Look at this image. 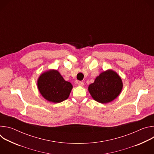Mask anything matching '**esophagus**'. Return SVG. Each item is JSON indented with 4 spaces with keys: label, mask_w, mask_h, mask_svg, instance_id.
<instances>
[{
    "label": "esophagus",
    "mask_w": 154,
    "mask_h": 154,
    "mask_svg": "<svg viewBox=\"0 0 154 154\" xmlns=\"http://www.w3.org/2000/svg\"><path fill=\"white\" fill-rule=\"evenodd\" d=\"M78 85L80 86H84V83L83 82H81V81H79L78 82Z\"/></svg>",
    "instance_id": "esophagus-1"
}]
</instances>
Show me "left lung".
<instances>
[{"instance_id":"left-lung-1","label":"left lung","mask_w":154,"mask_h":154,"mask_svg":"<svg viewBox=\"0 0 154 154\" xmlns=\"http://www.w3.org/2000/svg\"><path fill=\"white\" fill-rule=\"evenodd\" d=\"M121 77L112 70L102 72L90 85L88 90L93 98L98 102L106 103L116 99L122 88Z\"/></svg>"}]
</instances>
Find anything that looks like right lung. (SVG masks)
Wrapping results in <instances>:
<instances>
[{
    "mask_svg": "<svg viewBox=\"0 0 154 154\" xmlns=\"http://www.w3.org/2000/svg\"><path fill=\"white\" fill-rule=\"evenodd\" d=\"M38 90L48 101L59 103L67 99L72 85L65 81L58 71L52 70L43 73L38 80Z\"/></svg>",
    "mask_w": 154,
    "mask_h": 154,
    "instance_id": "obj_1",
    "label": "right lung"
}]
</instances>
